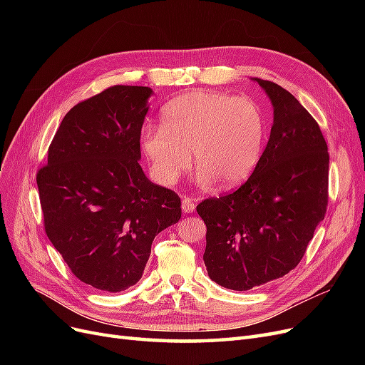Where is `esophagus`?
Wrapping results in <instances>:
<instances>
[{
  "label": "esophagus",
  "instance_id": "obj_1",
  "mask_svg": "<svg viewBox=\"0 0 365 365\" xmlns=\"http://www.w3.org/2000/svg\"><path fill=\"white\" fill-rule=\"evenodd\" d=\"M181 207H182V212H185L187 215L189 213H193L195 212V201L192 200V197H182V202H181Z\"/></svg>",
  "mask_w": 365,
  "mask_h": 365
}]
</instances>
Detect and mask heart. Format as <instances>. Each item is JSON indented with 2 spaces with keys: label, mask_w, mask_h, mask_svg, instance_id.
Listing matches in <instances>:
<instances>
[{
  "label": "heart",
  "mask_w": 365,
  "mask_h": 365,
  "mask_svg": "<svg viewBox=\"0 0 365 365\" xmlns=\"http://www.w3.org/2000/svg\"><path fill=\"white\" fill-rule=\"evenodd\" d=\"M264 120L250 98L219 91H190L163 108L161 126L141 132V149L161 184H173L190 168L197 181L235 185L247 180L260 158Z\"/></svg>",
  "instance_id": "1"
}]
</instances>
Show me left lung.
I'll list each match as a JSON object with an SVG mask.
<instances>
[{
    "mask_svg": "<svg viewBox=\"0 0 365 365\" xmlns=\"http://www.w3.org/2000/svg\"><path fill=\"white\" fill-rule=\"evenodd\" d=\"M274 108L268 145L237 190L196 207L207 225L210 279L248 291L303 259L327 208L329 153L315 118L280 85L254 77Z\"/></svg>",
    "mask_w": 365,
    "mask_h": 365,
    "instance_id": "left-lung-1",
    "label": "left lung"
}]
</instances>
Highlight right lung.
<instances>
[{"label":"right lung","instance_id":"1","mask_svg":"<svg viewBox=\"0 0 365 365\" xmlns=\"http://www.w3.org/2000/svg\"><path fill=\"white\" fill-rule=\"evenodd\" d=\"M148 86L115 85L73 106L36 175L46 233L81 282L135 284L152 242L181 217V200L138 164Z\"/></svg>","mask_w":365,"mask_h":365}]
</instances>
